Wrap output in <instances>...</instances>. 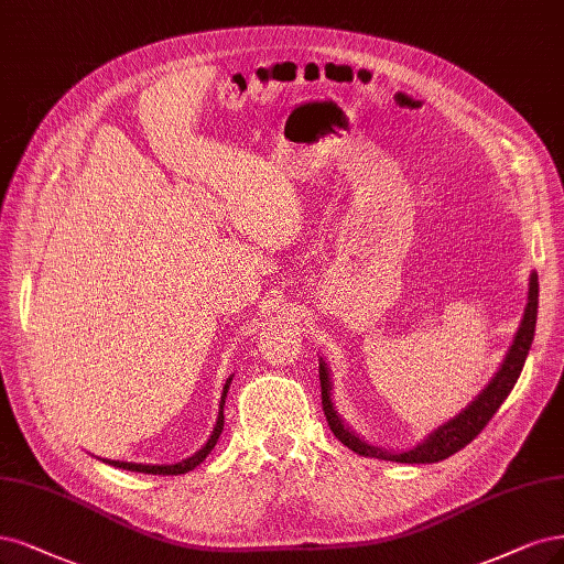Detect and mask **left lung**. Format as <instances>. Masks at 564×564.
Here are the masks:
<instances>
[{
	"instance_id": "obj_1",
	"label": "left lung",
	"mask_w": 564,
	"mask_h": 564,
	"mask_svg": "<svg viewBox=\"0 0 564 564\" xmlns=\"http://www.w3.org/2000/svg\"><path fill=\"white\" fill-rule=\"evenodd\" d=\"M536 307H539V278L536 273H530V289H528V305L525 313H522L520 326L513 336V343L509 347L507 357H503L497 373L490 378V382L482 387V390L474 397L471 403L462 408L457 415H453L448 422H443L426 434L417 445L405 451H387L380 445H373L364 441L355 430H349V424L338 415L336 403H334V382L332 373H328L326 361L319 357V384H322V408L328 426H332L334 436L347 445L349 451H355L361 457H376L387 462H401V464H434L445 457L455 455L462 451L464 445L471 443L482 426L490 422V417L499 411L513 390V384L520 378L522 366L530 355V347L534 340V326H536Z\"/></svg>"
}]
</instances>
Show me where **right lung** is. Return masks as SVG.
<instances>
[{
  "label": "right lung",
  "instance_id": "1",
  "mask_svg": "<svg viewBox=\"0 0 564 564\" xmlns=\"http://www.w3.org/2000/svg\"><path fill=\"white\" fill-rule=\"evenodd\" d=\"M230 380L232 376L226 378V384H224V392H221V401H219V415H217V424L215 430H212L209 438L205 441V445L200 451L193 453L191 457L177 462V464H134V462H119V459H102L107 464H111V467H119V469H128V471H138V474H153V476H180V474H186L191 469H196L198 464L215 451V445L221 436V430H224V405H226V394H228V387H230Z\"/></svg>",
  "mask_w": 564,
  "mask_h": 564
}]
</instances>
